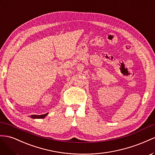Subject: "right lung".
<instances>
[{"label": "right lung", "instance_id": "add662e5", "mask_svg": "<svg viewBox=\"0 0 155 155\" xmlns=\"http://www.w3.org/2000/svg\"><path fill=\"white\" fill-rule=\"evenodd\" d=\"M48 113L45 114H43V115H32V116H30L31 118L32 119H41V118H44L45 117Z\"/></svg>", "mask_w": 155, "mask_h": 155}]
</instances>
